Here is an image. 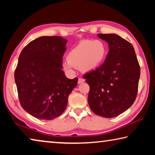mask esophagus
Wrapping results in <instances>:
<instances>
[{"mask_svg":"<svg viewBox=\"0 0 155 155\" xmlns=\"http://www.w3.org/2000/svg\"><path fill=\"white\" fill-rule=\"evenodd\" d=\"M83 82H85V79L83 78H78V84H81L83 83Z\"/></svg>","mask_w":155,"mask_h":155,"instance_id":"34e87169","label":"esophagus"}]
</instances>
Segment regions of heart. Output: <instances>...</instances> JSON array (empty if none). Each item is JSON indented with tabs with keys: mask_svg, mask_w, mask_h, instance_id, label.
I'll list each match as a JSON object with an SVG mask.
<instances>
[{
	"mask_svg": "<svg viewBox=\"0 0 155 155\" xmlns=\"http://www.w3.org/2000/svg\"><path fill=\"white\" fill-rule=\"evenodd\" d=\"M107 53V46L101 40H83L72 49L62 68L68 74L74 73V67L83 72L95 70L102 64Z\"/></svg>",
	"mask_w": 155,
	"mask_h": 155,
	"instance_id": "1",
	"label": "heart"
}]
</instances>
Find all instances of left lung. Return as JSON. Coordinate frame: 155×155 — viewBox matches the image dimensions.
Returning <instances> with one entry per match:
<instances>
[{
    "instance_id": "8db88e82",
    "label": "left lung",
    "mask_w": 155,
    "mask_h": 155,
    "mask_svg": "<svg viewBox=\"0 0 155 155\" xmlns=\"http://www.w3.org/2000/svg\"><path fill=\"white\" fill-rule=\"evenodd\" d=\"M109 51L104 62L83 76L90 85L88 103L94 114L114 117L129 108L137 97L140 66L135 50L116 34L98 33Z\"/></svg>"
}]
</instances>
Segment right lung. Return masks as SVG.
I'll return each mask as SVG.
<instances>
[{"instance_id": "obj_1", "label": "right lung", "mask_w": 155, "mask_h": 155, "mask_svg": "<svg viewBox=\"0 0 155 155\" xmlns=\"http://www.w3.org/2000/svg\"><path fill=\"white\" fill-rule=\"evenodd\" d=\"M68 41L42 36L28 43L18 58L14 73L21 106L32 116L51 120L65 111L78 78L69 79L62 69Z\"/></svg>"}]
</instances>
